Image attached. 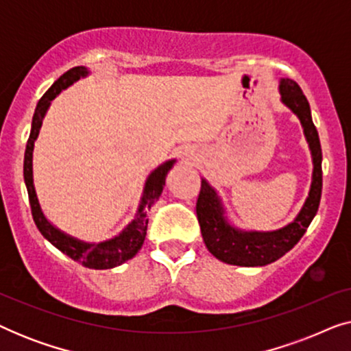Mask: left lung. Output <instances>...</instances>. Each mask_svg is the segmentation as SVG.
I'll return each instance as SVG.
<instances>
[{
	"label": "left lung",
	"mask_w": 351,
	"mask_h": 351,
	"mask_svg": "<svg viewBox=\"0 0 351 351\" xmlns=\"http://www.w3.org/2000/svg\"><path fill=\"white\" fill-rule=\"evenodd\" d=\"M281 102L299 117L304 134L308 142L313 158V179L308 198L304 208L297 214L294 222L275 232H243L232 227L223 215V206L219 195L204 179L196 201V215L201 227L204 244L215 258L230 265L262 267L278 261L289 252L308 228L311 220L318 213L323 189V153H321L319 136L311 119L310 104L302 93L300 86L292 80H281Z\"/></svg>",
	"instance_id": "8db88e82"
}]
</instances>
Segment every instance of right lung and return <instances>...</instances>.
I'll return each mask as SVG.
<instances>
[{
  "label": "right lung",
  "mask_w": 351,
  "mask_h": 351,
  "mask_svg": "<svg viewBox=\"0 0 351 351\" xmlns=\"http://www.w3.org/2000/svg\"><path fill=\"white\" fill-rule=\"evenodd\" d=\"M89 73V70L86 66H73L69 71H65L49 89L46 90V94L43 95L35 108V114H33L32 121V131L30 137L27 141L25 148V158H23V180H25L27 191H28V199H30V208L32 215L35 220L38 230H40L43 237L49 241L52 246H56L59 251L66 254L70 258L80 262L81 265L94 268V270H107V268H113L124 263L129 258H132L138 252V249L142 247L143 241H145L147 234V209L152 208V204L158 201L160 195L165 189V180L167 172L171 171L172 165L176 160L162 162L161 166H158L155 171L148 176L143 186V195L141 198V204H138V210L136 217L126 228L123 230L118 237L102 243H84L80 241L70 234H65L60 232L59 228H56L49 220L43 214L40 201H38L35 185H33V147H35V141L40 134L43 118L49 108L51 100L56 99V95H59L62 90L69 88L78 81L80 78H84Z\"/></svg>",
  "instance_id": "1"
}]
</instances>
